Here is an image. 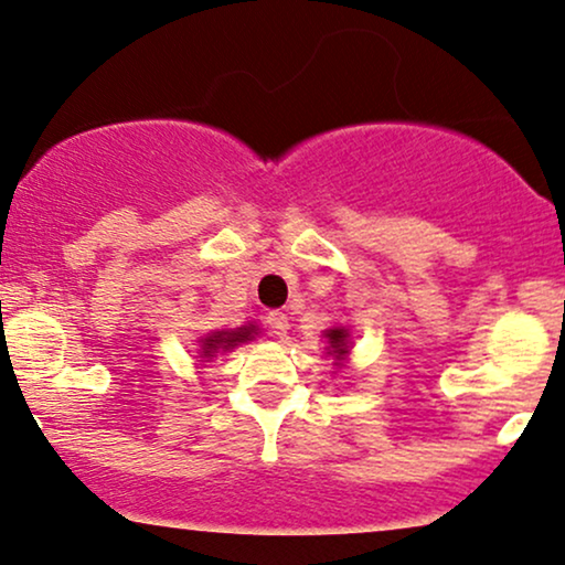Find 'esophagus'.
Segmentation results:
<instances>
[{
  "instance_id": "34e87169",
  "label": "esophagus",
  "mask_w": 565,
  "mask_h": 565,
  "mask_svg": "<svg viewBox=\"0 0 565 565\" xmlns=\"http://www.w3.org/2000/svg\"><path fill=\"white\" fill-rule=\"evenodd\" d=\"M265 326H268V331L274 337H287L289 331V316L287 312H278V310H270L268 316H265Z\"/></svg>"
}]
</instances>
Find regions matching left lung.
<instances>
[{
	"label": "left lung",
	"instance_id": "8db88e82",
	"mask_svg": "<svg viewBox=\"0 0 565 565\" xmlns=\"http://www.w3.org/2000/svg\"><path fill=\"white\" fill-rule=\"evenodd\" d=\"M326 337H329L331 352H337V358L348 352V331H344V329H329V334H326Z\"/></svg>",
	"mask_w": 565,
	"mask_h": 565
}]
</instances>
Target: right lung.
I'll return each mask as SVG.
<instances>
[{
	"label": "right lung",
	"mask_w": 565,
	"mask_h": 565,
	"mask_svg": "<svg viewBox=\"0 0 565 565\" xmlns=\"http://www.w3.org/2000/svg\"><path fill=\"white\" fill-rule=\"evenodd\" d=\"M255 329H239V331H213V334H207L202 339V352H205V358H213L215 352H226L231 348H236L239 342H247V339H253Z\"/></svg>",
	"instance_id": "add662e5"
}]
</instances>
